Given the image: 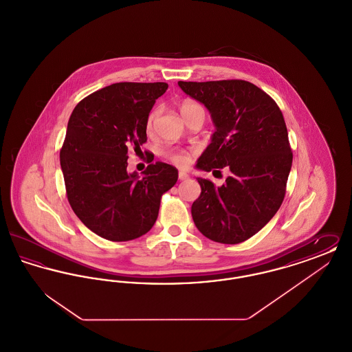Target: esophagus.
Listing matches in <instances>:
<instances>
[{
	"instance_id": "1",
	"label": "esophagus",
	"mask_w": 352,
	"mask_h": 352,
	"mask_svg": "<svg viewBox=\"0 0 352 352\" xmlns=\"http://www.w3.org/2000/svg\"><path fill=\"white\" fill-rule=\"evenodd\" d=\"M178 178H179V181H186V179H188V174L184 173V171H179Z\"/></svg>"
}]
</instances>
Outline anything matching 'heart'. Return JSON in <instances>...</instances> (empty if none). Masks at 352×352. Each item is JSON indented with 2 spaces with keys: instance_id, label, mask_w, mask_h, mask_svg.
<instances>
[{
  "instance_id": "heart-1",
  "label": "heart",
  "mask_w": 352,
  "mask_h": 352,
  "mask_svg": "<svg viewBox=\"0 0 352 352\" xmlns=\"http://www.w3.org/2000/svg\"><path fill=\"white\" fill-rule=\"evenodd\" d=\"M194 107H201V105H198V104H195V102H191V101H186V102H184V105H182V111L187 109V108H194ZM158 113H160L158 109H155V111L151 112V116L148 118V126H149V128L153 125V122L155 121V118H158ZM168 158H170L175 165H178V166H187V165L190 164V161H191L190 153H188V151H182V149H179V151H168Z\"/></svg>"
}]
</instances>
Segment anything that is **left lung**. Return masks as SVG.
<instances>
[{
  "mask_svg": "<svg viewBox=\"0 0 352 352\" xmlns=\"http://www.w3.org/2000/svg\"><path fill=\"white\" fill-rule=\"evenodd\" d=\"M178 85L208 109L215 125L195 168L231 171L220 187L197 178L201 192L191 206L194 223L217 243L245 241L274 217L284 201L293 161L284 116L276 101L245 80Z\"/></svg>",
  "mask_w": 352,
  "mask_h": 352,
  "instance_id": "1",
  "label": "left lung"
}]
</instances>
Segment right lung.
<instances>
[{
	"mask_svg": "<svg viewBox=\"0 0 352 352\" xmlns=\"http://www.w3.org/2000/svg\"><path fill=\"white\" fill-rule=\"evenodd\" d=\"M168 84L115 83L80 101L68 120L60 166L71 208L92 232L111 241L133 240L151 231L161 197L178 170L151 164L142 175L128 173V149L146 142L155 100Z\"/></svg>",
	"mask_w": 352,
	"mask_h": 352,
	"instance_id": "1",
	"label": "right lung"
}]
</instances>
